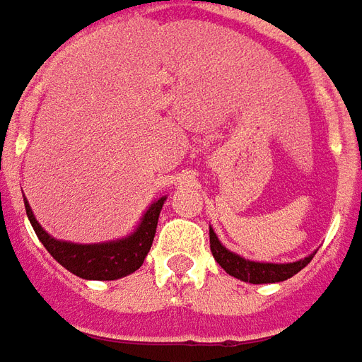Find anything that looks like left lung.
<instances>
[{
    "label": "left lung",
    "mask_w": 362,
    "mask_h": 362,
    "mask_svg": "<svg viewBox=\"0 0 362 362\" xmlns=\"http://www.w3.org/2000/svg\"><path fill=\"white\" fill-rule=\"evenodd\" d=\"M210 251L216 259V263L220 267L226 271L228 275H232L234 279H240L243 283L251 284H267V283H281L294 276L298 271L308 265L312 257L316 255L310 253L304 259L292 261V263H267V261H251L242 255H238L234 251H230L226 245H222V242L218 240V235L214 234V230L210 228Z\"/></svg>",
    "instance_id": "8db88e82"
}]
</instances>
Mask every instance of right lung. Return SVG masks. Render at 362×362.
<instances>
[{
  "mask_svg": "<svg viewBox=\"0 0 362 362\" xmlns=\"http://www.w3.org/2000/svg\"><path fill=\"white\" fill-rule=\"evenodd\" d=\"M165 199L168 197H160L158 201H153L148 206V210L140 218L138 226L134 228V232H130L119 240L99 243H74L56 240L38 224L29 201L27 199H23V201H25V210H27V216L33 224L35 234L38 235V240L42 242L46 251L62 267H66L79 279H87V281H117V279H122V276L134 273L136 269L142 267L146 255L152 247L158 218H160L161 206H163Z\"/></svg>",
  "mask_w": 362,
  "mask_h": 362,
  "instance_id": "add662e5",
  "label": "right lung"
}]
</instances>
